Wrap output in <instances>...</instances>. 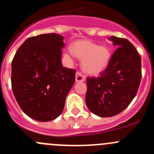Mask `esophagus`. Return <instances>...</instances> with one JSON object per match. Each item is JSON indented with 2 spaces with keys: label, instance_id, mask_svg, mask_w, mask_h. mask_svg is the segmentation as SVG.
<instances>
[{
  "label": "esophagus",
  "instance_id": "esophagus-1",
  "mask_svg": "<svg viewBox=\"0 0 154 154\" xmlns=\"http://www.w3.org/2000/svg\"><path fill=\"white\" fill-rule=\"evenodd\" d=\"M86 79V77L82 74L81 72L80 71H77L76 73V76H75V80L76 82H83Z\"/></svg>",
  "mask_w": 154,
  "mask_h": 154
}]
</instances>
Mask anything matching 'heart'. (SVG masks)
I'll use <instances>...</instances> for the list:
<instances>
[{
    "instance_id": "obj_1",
    "label": "heart",
    "mask_w": 154,
    "mask_h": 154,
    "mask_svg": "<svg viewBox=\"0 0 154 154\" xmlns=\"http://www.w3.org/2000/svg\"><path fill=\"white\" fill-rule=\"evenodd\" d=\"M71 51L77 58L83 60V69L89 74H98L109 66L110 52L105 46H98L88 40H80L73 44Z\"/></svg>"
}]
</instances>
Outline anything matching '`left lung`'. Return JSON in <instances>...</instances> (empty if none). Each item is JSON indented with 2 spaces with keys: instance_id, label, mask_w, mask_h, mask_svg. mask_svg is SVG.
I'll use <instances>...</instances> for the list:
<instances>
[{
  "instance_id": "8db88e82",
  "label": "left lung",
  "mask_w": 154,
  "mask_h": 154,
  "mask_svg": "<svg viewBox=\"0 0 154 154\" xmlns=\"http://www.w3.org/2000/svg\"><path fill=\"white\" fill-rule=\"evenodd\" d=\"M118 48L107 68L97 77H87L86 103L88 109L100 117L122 112L136 96L142 79L141 57L131 42L111 36Z\"/></svg>"
}]
</instances>
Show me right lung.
Returning a JSON list of instances; mask_svg holds the SVG:
<instances>
[{
    "label": "right lung",
    "instance_id": "1",
    "mask_svg": "<svg viewBox=\"0 0 154 154\" xmlns=\"http://www.w3.org/2000/svg\"><path fill=\"white\" fill-rule=\"evenodd\" d=\"M64 45L63 35L41 34L25 40L14 56L12 92L22 111L34 120L58 117L75 81L76 70L63 67Z\"/></svg>",
    "mask_w": 154,
    "mask_h": 154
}]
</instances>
